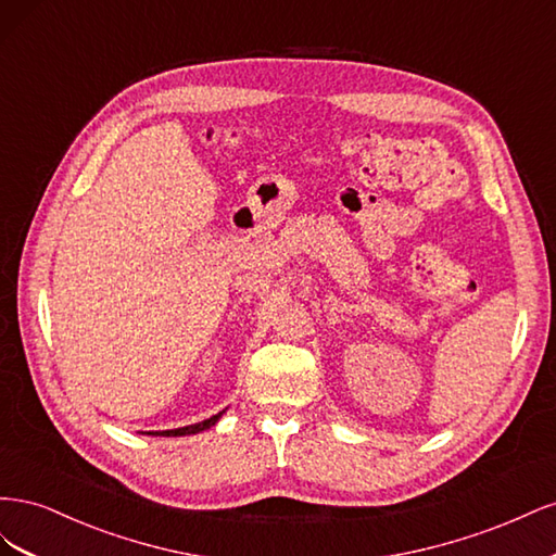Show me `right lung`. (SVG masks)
Here are the masks:
<instances>
[{
	"mask_svg": "<svg viewBox=\"0 0 556 556\" xmlns=\"http://www.w3.org/2000/svg\"><path fill=\"white\" fill-rule=\"evenodd\" d=\"M223 415V413H220ZM220 415H213V417H208V419H204V422H199V425H190V427H180V429H169V431H148V433H160V435H185V433H199V431H204V429H211L217 419H220Z\"/></svg>",
	"mask_w": 556,
	"mask_h": 556,
	"instance_id": "add662e5",
	"label": "right lung"
}]
</instances>
